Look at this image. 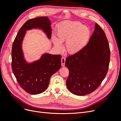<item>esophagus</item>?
<instances>
[{
	"label": "esophagus",
	"instance_id": "obj_1",
	"mask_svg": "<svg viewBox=\"0 0 121 121\" xmlns=\"http://www.w3.org/2000/svg\"><path fill=\"white\" fill-rule=\"evenodd\" d=\"M65 58L64 57H62L61 59V65L63 67L65 66Z\"/></svg>",
	"mask_w": 121,
	"mask_h": 121
}]
</instances>
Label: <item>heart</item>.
<instances>
[{
  "label": "heart",
  "mask_w": 121,
  "mask_h": 121,
  "mask_svg": "<svg viewBox=\"0 0 121 121\" xmlns=\"http://www.w3.org/2000/svg\"><path fill=\"white\" fill-rule=\"evenodd\" d=\"M57 38L53 37L52 41L58 50H61V42L66 41L65 49L69 54H74L80 52L89 41L91 31L88 27L83 26L79 22L66 21L57 27Z\"/></svg>",
  "instance_id": "heart-1"
}]
</instances>
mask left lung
<instances>
[{
  "label": "left lung",
  "instance_id": "1",
  "mask_svg": "<svg viewBox=\"0 0 121 121\" xmlns=\"http://www.w3.org/2000/svg\"><path fill=\"white\" fill-rule=\"evenodd\" d=\"M110 49L104 30L97 24L87 44L79 52L67 57L69 69L68 90L78 96L90 94L100 86L108 73Z\"/></svg>",
  "mask_w": 121,
  "mask_h": 121
}]
</instances>
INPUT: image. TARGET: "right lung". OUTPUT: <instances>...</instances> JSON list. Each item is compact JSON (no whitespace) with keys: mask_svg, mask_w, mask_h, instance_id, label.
<instances>
[{"mask_svg":"<svg viewBox=\"0 0 121 121\" xmlns=\"http://www.w3.org/2000/svg\"><path fill=\"white\" fill-rule=\"evenodd\" d=\"M51 22L47 17H40L28 20L19 31L13 44L12 68L20 86L27 93L38 94L48 86L50 78L61 68L60 55L44 53L39 60L31 63L25 60L22 42L26 31L32 29H41L48 39L52 37Z\"/></svg>","mask_w":121,"mask_h":121,"instance_id":"obj_1","label":"right lung"}]
</instances>
